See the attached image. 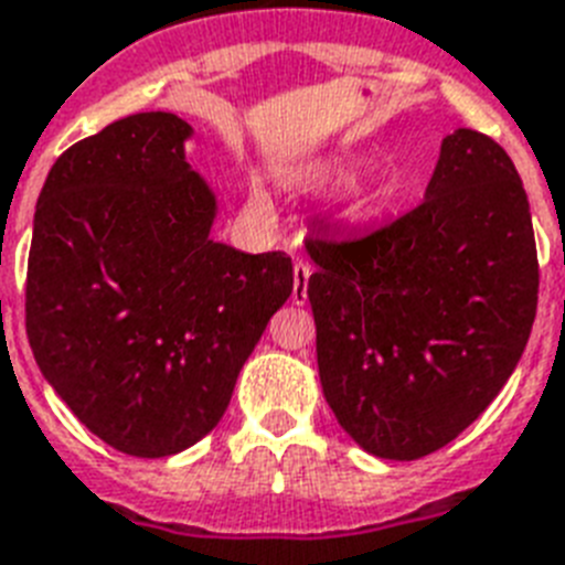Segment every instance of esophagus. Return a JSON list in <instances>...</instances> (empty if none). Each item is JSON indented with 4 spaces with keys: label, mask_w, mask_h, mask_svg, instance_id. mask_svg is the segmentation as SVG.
<instances>
[{
    "label": "esophagus",
    "mask_w": 565,
    "mask_h": 565,
    "mask_svg": "<svg viewBox=\"0 0 565 565\" xmlns=\"http://www.w3.org/2000/svg\"><path fill=\"white\" fill-rule=\"evenodd\" d=\"M308 277H311V265L308 263H294V288H291V300L294 306H306L308 300Z\"/></svg>",
    "instance_id": "34e87169"
}]
</instances>
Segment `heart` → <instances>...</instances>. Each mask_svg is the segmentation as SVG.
Masks as SVG:
<instances>
[{
    "label": "heart",
    "instance_id": "heart-1",
    "mask_svg": "<svg viewBox=\"0 0 565 565\" xmlns=\"http://www.w3.org/2000/svg\"><path fill=\"white\" fill-rule=\"evenodd\" d=\"M371 209V194H356L354 200L349 202V216H363L369 214Z\"/></svg>",
    "mask_w": 565,
    "mask_h": 565
}]
</instances>
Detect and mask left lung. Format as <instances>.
Wrapping results in <instances>:
<instances>
[{
  "mask_svg": "<svg viewBox=\"0 0 565 565\" xmlns=\"http://www.w3.org/2000/svg\"><path fill=\"white\" fill-rule=\"evenodd\" d=\"M306 250L322 394L369 455H431L512 377L540 271L523 182L491 137L457 128L417 209Z\"/></svg>",
  "mask_w": 565,
  "mask_h": 565,
  "instance_id": "8db88e82",
  "label": "left lung"
}]
</instances>
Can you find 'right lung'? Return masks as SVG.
<instances>
[{"mask_svg":"<svg viewBox=\"0 0 565 565\" xmlns=\"http://www.w3.org/2000/svg\"><path fill=\"white\" fill-rule=\"evenodd\" d=\"M194 128L148 110L71 145L33 214L25 329L36 365L103 443L171 457L202 440L291 297L282 250L211 239L216 196Z\"/></svg>","mask_w":565,"mask_h":565,"instance_id":"right-lung-1","label":"right lung"}]
</instances>
